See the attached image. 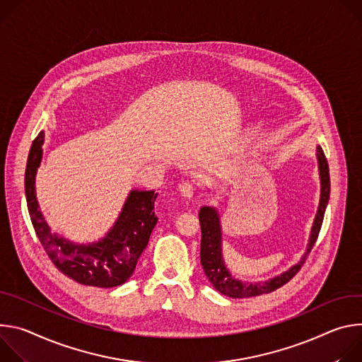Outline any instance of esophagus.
Returning a JSON list of instances; mask_svg holds the SVG:
<instances>
[{
  "mask_svg": "<svg viewBox=\"0 0 362 362\" xmlns=\"http://www.w3.org/2000/svg\"><path fill=\"white\" fill-rule=\"evenodd\" d=\"M178 191H180V194H181L182 197H185V198H191V197L194 195V187H192V184H189V182H181V184L178 185Z\"/></svg>",
  "mask_w": 362,
  "mask_h": 362,
  "instance_id": "esophagus-1",
  "label": "esophagus"
}]
</instances>
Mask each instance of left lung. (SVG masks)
Masks as SVG:
<instances>
[{"mask_svg":"<svg viewBox=\"0 0 362 362\" xmlns=\"http://www.w3.org/2000/svg\"><path fill=\"white\" fill-rule=\"evenodd\" d=\"M316 159H317V170H319V180H320V197H319L317 211L309 234V242H308L306 250L298 263H295L288 270L282 272L280 274H276L267 280L247 282V280L235 277L230 272L223 257L221 217L216 207L203 206L199 209L198 218H199V224H202V252H199V257H202V264L206 276L209 277V280L217 292L230 298L259 296L284 286L299 272L300 266L306 260V256L309 255V252L312 250L316 242L320 226H322V221H324V214L329 202V191H331L329 167H328L325 153L319 145L316 146Z\"/></svg>","mask_w":362,"mask_h":362,"instance_id":"8db88e82","label":"left lung"}]
</instances>
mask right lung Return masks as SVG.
<instances>
[{
	"label": "right lung",
	"mask_w": 362,
	"mask_h": 362,
	"mask_svg": "<svg viewBox=\"0 0 362 362\" xmlns=\"http://www.w3.org/2000/svg\"><path fill=\"white\" fill-rule=\"evenodd\" d=\"M45 132L34 139L25 168V198L35 234L52 262L76 282L98 288H115L132 276L158 221L155 191L132 189L115 224L98 242L73 243L52 233L35 194V175L43 158Z\"/></svg>",
	"instance_id": "right-lung-1"
}]
</instances>
